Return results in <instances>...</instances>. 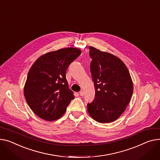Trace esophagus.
<instances>
[{
  "label": "esophagus",
  "instance_id": "obj_1",
  "mask_svg": "<svg viewBox=\"0 0 160 160\" xmlns=\"http://www.w3.org/2000/svg\"><path fill=\"white\" fill-rule=\"evenodd\" d=\"M79 94L81 96V97H83V96L84 95V92H83V91H80L79 92Z\"/></svg>",
  "mask_w": 160,
  "mask_h": 160
}]
</instances>
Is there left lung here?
I'll return each mask as SVG.
<instances>
[{"instance_id": "left-lung-1", "label": "left lung", "mask_w": 160, "mask_h": 160, "mask_svg": "<svg viewBox=\"0 0 160 160\" xmlns=\"http://www.w3.org/2000/svg\"><path fill=\"white\" fill-rule=\"evenodd\" d=\"M89 48L95 97L88 103V111L97 122L110 123L118 119L128 105L133 92L132 81L120 58L92 46Z\"/></svg>"}]
</instances>
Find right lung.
<instances>
[{
    "instance_id": "right-lung-1",
    "label": "right lung",
    "mask_w": 160,
    "mask_h": 160,
    "mask_svg": "<svg viewBox=\"0 0 160 160\" xmlns=\"http://www.w3.org/2000/svg\"><path fill=\"white\" fill-rule=\"evenodd\" d=\"M80 54L81 51L74 48L49 52L38 58L29 69L24 97L31 109L42 119L53 121L60 118L74 98L66 74Z\"/></svg>"
}]
</instances>
